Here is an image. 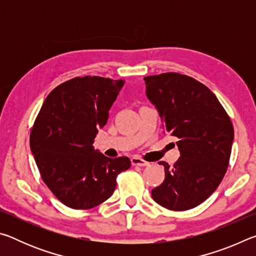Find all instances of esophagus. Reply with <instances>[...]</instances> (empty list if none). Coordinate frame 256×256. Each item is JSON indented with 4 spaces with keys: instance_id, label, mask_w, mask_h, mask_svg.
<instances>
[{
    "instance_id": "34e87169",
    "label": "esophagus",
    "mask_w": 256,
    "mask_h": 256,
    "mask_svg": "<svg viewBox=\"0 0 256 256\" xmlns=\"http://www.w3.org/2000/svg\"><path fill=\"white\" fill-rule=\"evenodd\" d=\"M131 162H132V166H138V167H146L150 164L148 162H144V160H142L138 157H133L131 159Z\"/></svg>"
}]
</instances>
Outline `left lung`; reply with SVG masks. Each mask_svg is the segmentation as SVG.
Masks as SVG:
<instances>
[{
	"label": "left lung",
	"instance_id": "1",
	"mask_svg": "<svg viewBox=\"0 0 256 256\" xmlns=\"http://www.w3.org/2000/svg\"><path fill=\"white\" fill-rule=\"evenodd\" d=\"M146 94L157 110L164 133L178 138L174 166L160 162L164 180L151 190L158 204L175 211L206 201L226 174L234 128L216 94L201 82L178 73L144 78Z\"/></svg>",
	"mask_w": 256,
	"mask_h": 256
}]
</instances>
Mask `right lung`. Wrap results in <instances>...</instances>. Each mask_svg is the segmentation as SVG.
<instances>
[{
	"instance_id": "right-lung-1",
	"label": "right lung",
	"mask_w": 256,
	"mask_h": 256,
	"mask_svg": "<svg viewBox=\"0 0 256 256\" xmlns=\"http://www.w3.org/2000/svg\"><path fill=\"white\" fill-rule=\"evenodd\" d=\"M124 80L84 76L52 92L30 133V149L44 183L72 209H92L112 196L128 157L107 158L92 146Z\"/></svg>"
}]
</instances>
